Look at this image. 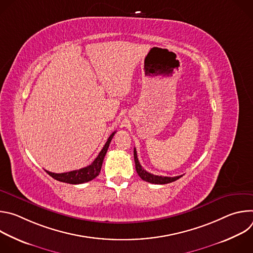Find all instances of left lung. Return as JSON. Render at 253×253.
<instances>
[{
    "instance_id": "1",
    "label": "left lung",
    "mask_w": 253,
    "mask_h": 253,
    "mask_svg": "<svg viewBox=\"0 0 253 253\" xmlns=\"http://www.w3.org/2000/svg\"><path fill=\"white\" fill-rule=\"evenodd\" d=\"M134 161H135L136 171H137L138 175L141 177V179L144 180V181H147V182H150V183H153V184H167V183L175 181V180L179 179L180 177L182 176V175L175 176V177L158 176V175H154V174H151V173L147 172L145 169H143V167L140 165L135 148H134Z\"/></svg>"
}]
</instances>
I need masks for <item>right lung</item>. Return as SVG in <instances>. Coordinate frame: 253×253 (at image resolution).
I'll list each match as a JSON object with an SVG mask.
<instances>
[{
  "instance_id": "obj_1",
  "label": "right lung",
  "mask_w": 253,
  "mask_h": 253,
  "mask_svg": "<svg viewBox=\"0 0 253 253\" xmlns=\"http://www.w3.org/2000/svg\"><path fill=\"white\" fill-rule=\"evenodd\" d=\"M115 133L116 132H113L110 135V137L108 138L103 149L101 150V152L99 153L97 158L90 165H88L87 167H84V168H81V169H78V170H73V171H70V172H65V173H53V172H50V171H47V170H46V172L51 177L58 180V181L69 183V184H81V183L91 181V180H93L95 177H97L99 175V173L101 171V167H102L104 157L107 153L108 147H109L110 142H111Z\"/></svg>"
}]
</instances>
